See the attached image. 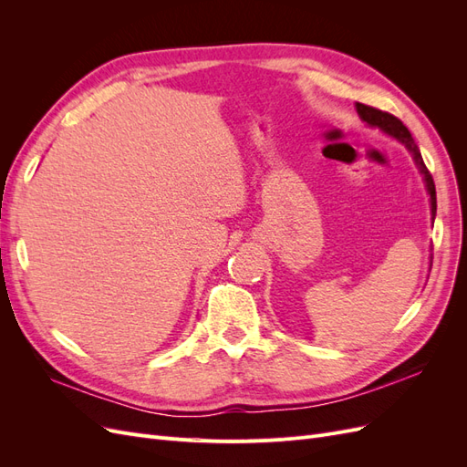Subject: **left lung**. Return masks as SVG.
<instances>
[{
    "mask_svg": "<svg viewBox=\"0 0 467 467\" xmlns=\"http://www.w3.org/2000/svg\"><path fill=\"white\" fill-rule=\"evenodd\" d=\"M357 110L358 115L364 122H368L370 126H378V129H381L384 132H388L389 136L398 138L401 144H405V148L413 153V158L420 169V173L425 175V182H427V189H429V194H431V206H432V218L436 214V189H434V181H432V175L427 169L425 161H422V155L419 151V146L415 144V140L411 136V132L407 130V126L398 119L389 115V112L386 110H379L376 107H370V105H362V103H357Z\"/></svg>",
    "mask_w": 467,
    "mask_h": 467,
    "instance_id": "8db88e82",
    "label": "left lung"
}]
</instances>
